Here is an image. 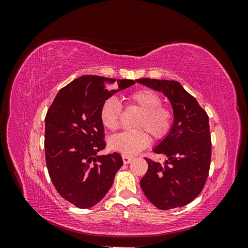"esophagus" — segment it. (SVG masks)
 Returning <instances> with one entry per match:
<instances>
[{"instance_id":"34e87169","label":"esophagus","mask_w":248,"mask_h":248,"mask_svg":"<svg viewBox=\"0 0 248 248\" xmlns=\"http://www.w3.org/2000/svg\"><path fill=\"white\" fill-rule=\"evenodd\" d=\"M122 159H123V162H124V164H128V163H130L132 160H133V158L132 157H128V156H122Z\"/></svg>"}]
</instances>
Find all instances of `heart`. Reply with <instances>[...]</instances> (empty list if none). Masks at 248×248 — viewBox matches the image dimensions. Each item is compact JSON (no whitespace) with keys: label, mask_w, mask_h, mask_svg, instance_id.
<instances>
[{"label":"heart","mask_w":248,"mask_h":248,"mask_svg":"<svg viewBox=\"0 0 248 248\" xmlns=\"http://www.w3.org/2000/svg\"><path fill=\"white\" fill-rule=\"evenodd\" d=\"M127 99L141 110L134 127L146 129L156 140L167 136L171 128L174 115L169 108L161 106L162 100L158 94L150 89H140L130 93ZM121 111V104L114 97L104 100L99 110L102 125L108 130H117L120 125ZM144 129L124 131L112 136L108 140V146L112 151L124 156L137 155L147 148L151 141L149 134Z\"/></svg>","instance_id":"1"}]
</instances>
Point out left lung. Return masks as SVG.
Instances as JSON below:
<instances>
[{
    "mask_svg": "<svg viewBox=\"0 0 248 248\" xmlns=\"http://www.w3.org/2000/svg\"><path fill=\"white\" fill-rule=\"evenodd\" d=\"M137 81L162 92L174 112L170 130L153 149L166 156V160L161 164L146 158L148 170L140 180V187L158 209L183 207L199 196L208 177L211 160L208 115L176 80L139 78Z\"/></svg>",
    "mask_w": 248,
    "mask_h": 248,
    "instance_id": "left-lung-1",
    "label": "left lung"
}]
</instances>
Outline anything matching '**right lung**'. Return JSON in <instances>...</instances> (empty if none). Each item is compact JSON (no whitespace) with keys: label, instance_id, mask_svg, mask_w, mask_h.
<instances>
[{"label":"right lung","instance_id":"1","mask_svg":"<svg viewBox=\"0 0 248 248\" xmlns=\"http://www.w3.org/2000/svg\"><path fill=\"white\" fill-rule=\"evenodd\" d=\"M134 84L132 79L82 76L60 90L47 110L48 174L60 196L78 208L99 202L123 166L119 153L98 155L106 147L99 110L104 100Z\"/></svg>","mask_w":248,"mask_h":248}]
</instances>
